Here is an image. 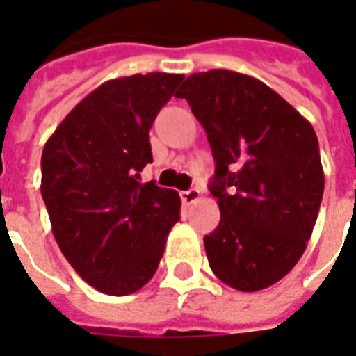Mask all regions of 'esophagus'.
<instances>
[{
    "instance_id": "obj_1",
    "label": "esophagus",
    "mask_w": 356,
    "mask_h": 356,
    "mask_svg": "<svg viewBox=\"0 0 356 356\" xmlns=\"http://www.w3.org/2000/svg\"><path fill=\"white\" fill-rule=\"evenodd\" d=\"M180 198L184 204H195L198 198H200V189H197V187H191V189H187V191H181Z\"/></svg>"
}]
</instances>
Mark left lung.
I'll list each match as a JSON object with an SVG mask.
<instances>
[{
	"label": "left lung",
	"instance_id": "obj_1",
	"mask_svg": "<svg viewBox=\"0 0 356 356\" xmlns=\"http://www.w3.org/2000/svg\"><path fill=\"white\" fill-rule=\"evenodd\" d=\"M206 129L219 227L204 236L209 267L239 291L269 288L307 249L325 176L312 124L260 79L193 74L178 90Z\"/></svg>",
	"mask_w": 356,
	"mask_h": 356
}]
</instances>
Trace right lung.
<instances>
[{
    "mask_svg": "<svg viewBox=\"0 0 356 356\" xmlns=\"http://www.w3.org/2000/svg\"><path fill=\"white\" fill-rule=\"evenodd\" d=\"M181 74L150 72L102 83L46 140L42 193L68 264L107 296H129L154 277L180 219L175 189L140 184L152 163L150 128Z\"/></svg>",
    "mask_w": 356,
    "mask_h": 356,
    "instance_id": "right-lung-1",
    "label": "right lung"
}]
</instances>
